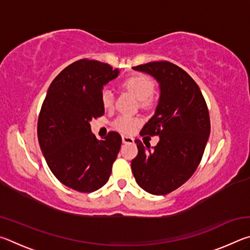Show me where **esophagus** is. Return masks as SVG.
<instances>
[{
  "label": "esophagus",
  "instance_id": "esophagus-1",
  "mask_svg": "<svg viewBox=\"0 0 250 250\" xmlns=\"http://www.w3.org/2000/svg\"><path fill=\"white\" fill-rule=\"evenodd\" d=\"M122 142H124V143H133L134 139L132 137H128V135H124V137H122Z\"/></svg>",
  "mask_w": 250,
  "mask_h": 250
}]
</instances>
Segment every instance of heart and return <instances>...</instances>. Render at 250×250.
I'll return each mask as SVG.
<instances>
[{
    "mask_svg": "<svg viewBox=\"0 0 250 250\" xmlns=\"http://www.w3.org/2000/svg\"><path fill=\"white\" fill-rule=\"evenodd\" d=\"M122 87L131 92L139 100V104L142 108L149 109L156 104V99L153 95L155 84L149 76L145 74H133L125 78L122 83ZM101 104L105 110H111L115 104V96L110 90L104 89L100 96ZM141 120L137 117L120 116L112 122L113 128L121 133L130 134L138 128Z\"/></svg>",
    "mask_w": 250,
    "mask_h": 250,
    "instance_id": "obj_1",
    "label": "heart"
}]
</instances>
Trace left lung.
Segmentation results:
<instances>
[{"mask_svg":"<svg viewBox=\"0 0 250 250\" xmlns=\"http://www.w3.org/2000/svg\"><path fill=\"white\" fill-rule=\"evenodd\" d=\"M160 83L154 116L140 135H159L154 147L135 140L138 155L131 168L140 188L154 195H167L183 185L200 164L209 137L208 108L193 78L181 67L161 61L133 67Z\"/></svg>","mask_w":250,"mask_h":250,"instance_id":"8db88e82","label":"left lung"}]
</instances>
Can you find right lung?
<instances>
[{
	"label": "right lung",
	"instance_id": "obj_1",
	"mask_svg": "<svg viewBox=\"0 0 250 250\" xmlns=\"http://www.w3.org/2000/svg\"><path fill=\"white\" fill-rule=\"evenodd\" d=\"M119 70L98 61L79 59L55 78L42 104L37 137L47 166L62 184L91 193L107 183L121 146V135L110 131L104 140L89 122L104 116V84Z\"/></svg>",
	"mask_w": 250,
	"mask_h": 250
}]
</instances>
